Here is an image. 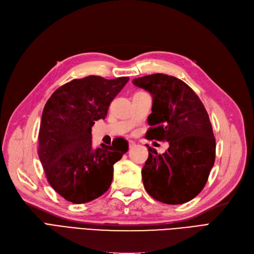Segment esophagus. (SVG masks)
Returning <instances> with one entry per match:
<instances>
[{
  "label": "esophagus",
  "mask_w": 254,
  "mask_h": 254,
  "mask_svg": "<svg viewBox=\"0 0 254 254\" xmlns=\"http://www.w3.org/2000/svg\"><path fill=\"white\" fill-rule=\"evenodd\" d=\"M135 145H136L135 141H132V140H129V141H128V148H129V149H133Z\"/></svg>",
  "instance_id": "esophagus-1"
}]
</instances>
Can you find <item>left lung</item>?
Returning a JSON list of instances; mask_svg holds the SVG:
<instances>
[{"label":"left lung","mask_w":254,"mask_h":254,"mask_svg":"<svg viewBox=\"0 0 254 254\" xmlns=\"http://www.w3.org/2000/svg\"><path fill=\"white\" fill-rule=\"evenodd\" d=\"M132 82L153 98L146 138L169 142L161 155L145 144L149 158L141 171L144 189L163 203L189 201L202 190L215 160L208 113L192 88L176 77L154 73Z\"/></svg>","instance_id":"1"}]
</instances>
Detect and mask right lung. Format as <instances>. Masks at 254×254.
Here are the masks:
<instances>
[{"mask_svg": "<svg viewBox=\"0 0 254 254\" xmlns=\"http://www.w3.org/2000/svg\"><path fill=\"white\" fill-rule=\"evenodd\" d=\"M128 77L73 79L51 96L39 130V158L47 181L62 197L85 203L109 190L114 165L127 152L124 138L93 148L92 127L104 119Z\"/></svg>", "mask_w": 254, "mask_h": 254, "instance_id": "add662e5", "label": "right lung"}]
</instances>
